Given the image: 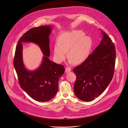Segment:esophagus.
I'll list each match as a JSON object with an SVG mask.
<instances>
[{
	"instance_id": "esophagus-1",
	"label": "esophagus",
	"mask_w": 128,
	"mask_h": 128,
	"mask_svg": "<svg viewBox=\"0 0 128 128\" xmlns=\"http://www.w3.org/2000/svg\"><path fill=\"white\" fill-rule=\"evenodd\" d=\"M71 72V69L70 68H66V70H65V72L66 73H68L70 72Z\"/></svg>"
}]
</instances>
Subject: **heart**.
<instances>
[{
	"label": "heart",
	"mask_w": 128,
	"mask_h": 128,
	"mask_svg": "<svg viewBox=\"0 0 128 128\" xmlns=\"http://www.w3.org/2000/svg\"><path fill=\"white\" fill-rule=\"evenodd\" d=\"M92 41L90 37L85 36L83 32L73 30L60 36L54 46V56L56 61L62 62L68 57L75 64L84 62L90 54Z\"/></svg>",
	"instance_id": "heart-1"
}]
</instances>
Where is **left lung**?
I'll list each match as a JSON object with an SVG mask.
<instances>
[{
	"label": "left lung",
	"mask_w": 128,
	"mask_h": 128,
	"mask_svg": "<svg viewBox=\"0 0 128 128\" xmlns=\"http://www.w3.org/2000/svg\"><path fill=\"white\" fill-rule=\"evenodd\" d=\"M103 37L100 45L80 65L73 69L76 76L74 85L76 96L90 102L100 96L113 78L116 51L111 38L102 31Z\"/></svg>",
	"instance_id": "left-lung-1"
}]
</instances>
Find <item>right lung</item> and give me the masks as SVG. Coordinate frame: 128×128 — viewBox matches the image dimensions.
Returning <instances> with one entry per match:
<instances>
[{"mask_svg":"<svg viewBox=\"0 0 128 128\" xmlns=\"http://www.w3.org/2000/svg\"><path fill=\"white\" fill-rule=\"evenodd\" d=\"M52 27L43 26L32 28L18 40L14 59V66L20 87L34 100L41 102H48L55 96L58 90L59 78L64 74V66L50 60L49 36ZM22 42H32L40 47L44 56L42 62L36 71H30L22 62Z\"/></svg>","mask_w":128,"mask_h":128,"instance_id":"right-lung-1","label":"right lung"}]
</instances>
